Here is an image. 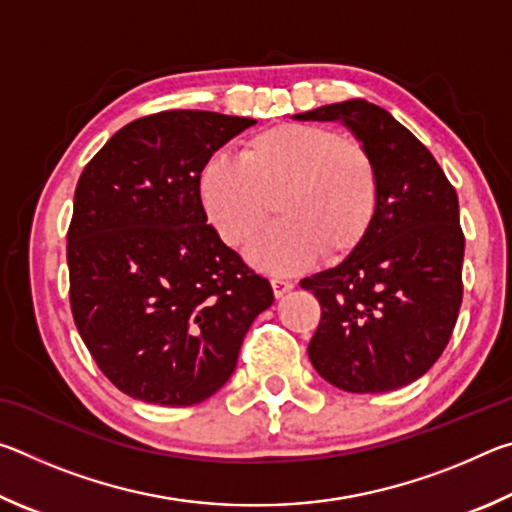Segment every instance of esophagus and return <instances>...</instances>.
Listing matches in <instances>:
<instances>
[{
	"instance_id": "obj_1",
	"label": "esophagus",
	"mask_w": 512,
	"mask_h": 512,
	"mask_svg": "<svg viewBox=\"0 0 512 512\" xmlns=\"http://www.w3.org/2000/svg\"><path fill=\"white\" fill-rule=\"evenodd\" d=\"M271 284H273L275 298H282L284 293H289L293 289V282L291 280H284V277H273Z\"/></svg>"
}]
</instances>
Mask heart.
<instances>
[{
  "label": "heart",
  "mask_w": 512,
  "mask_h": 512,
  "mask_svg": "<svg viewBox=\"0 0 512 512\" xmlns=\"http://www.w3.org/2000/svg\"><path fill=\"white\" fill-rule=\"evenodd\" d=\"M201 201L216 235L244 246L268 273H296L323 253L343 259L368 237L379 210L381 178L372 151L357 137L325 124L284 121L248 137L239 158L214 153L198 178Z\"/></svg>",
  "instance_id": "heart-1"
}]
</instances>
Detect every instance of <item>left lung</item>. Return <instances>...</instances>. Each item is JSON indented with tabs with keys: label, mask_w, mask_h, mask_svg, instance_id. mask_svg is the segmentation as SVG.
<instances>
[{
	"label": "left lung",
	"mask_w": 512,
	"mask_h": 512,
	"mask_svg": "<svg viewBox=\"0 0 512 512\" xmlns=\"http://www.w3.org/2000/svg\"><path fill=\"white\" fill-rule=\"evenodd\" d=\"M296 117L343 121L375 155L381 178L363 244L300 282L320 302L309 359L341 391H395L438 361L461 311L465 235L456 189L427 146L375 103L352 99Z\"/></svg>",
	"instance_id": "1"
}]
</instances>
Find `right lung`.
Listing matches in <instances>:
<instances>
[{
  "instance_id": "add662e5",
  "label": "right lung",
  "mask_w": 512,
  "mask_h": 512,
  "mask_svg": "<svg viewBox=\"0 0 512 512\" xmlns=\"http://www.w3.org/2000/svg\"><path fill=\"white\" fill-rule=\"evenodd\" d=\"M255 119L164 110L85 164L67 230L69 307L99 370L162 406L207 400L235 372L273 289L207 223L198 178Z\"/></svg>"
}]
</instances>
